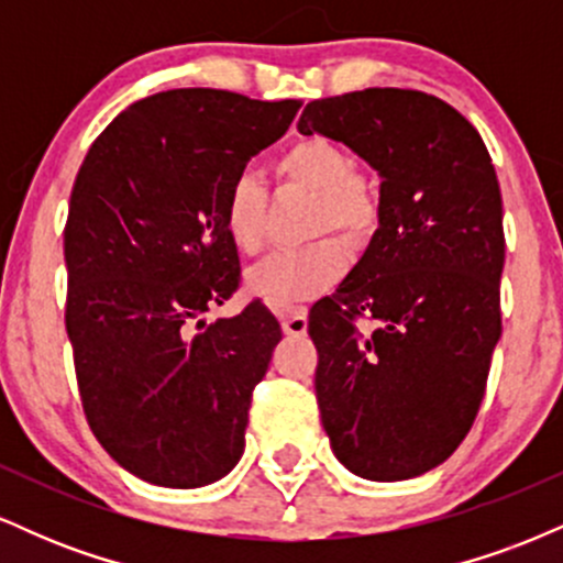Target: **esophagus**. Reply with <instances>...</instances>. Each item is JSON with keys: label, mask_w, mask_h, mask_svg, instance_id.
I'll list each match as a JSON object with an SVG mask.
<instances>
[{"label": "esophagus", "mask_w": 563, "mask_h": 563, "mask_svg": "<svg viewBox=\"0 0 563 563\" xmlns=\"http://www.w3.org/2000/svg\"><path fill=\"white\" fill-rule=\"evenodd\" d=\"M280 325L288 335H303V333H307V307L280 309Z\"/></svg>", "instance_id": "1"}]
</instances>
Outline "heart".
Here are the masks:
<instances>
[{
  "instance_id": "b5f03b06",
  "label": "heart",
  "mask_w": 563,
  "mask_h": 563,
  "mask_svg": "<svg viewBox=\"0 0 563 563\" xmlns=\"http://www.w3.org/2000/svg\"><path fill=\"white\" fill-rule=\"evenodd\" d=\"M280 185L299 187L314 196L309 209V235L339 232L352 249H363L384 219V192L373 172L354 164L341 142L322 134L294 140L275 158ZM269 192L260 177L241 174L222 203V228L232 249L243 256L262 254L267 245ZM339 238H320L301 249L267 256L251 269L249 283L273 307L286 309L331 290L349 267V251Z\"/></svg>"
}]
</instances>
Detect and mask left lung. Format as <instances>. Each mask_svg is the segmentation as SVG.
Here are the masks:
<instances>
[{
  "mask_svg": "<svg viewBox=\"0 0 563 563\" xmlns=\"http://www.w3.org/2000/svg\"><path fill=\"white\" fill-rule=\"evenodd\" d=\"M299 132L344 142L384 177L365 256L309 312L322 429L352 474L412 479L466 439L503 331L493 158L466 115L418 89L312 100Z\"/></svg>",
  "mask_w": 563,
  "mask_h": 563,
  "instance_id": "8db88e82",
  "label": "left lung"
}]
</instances>
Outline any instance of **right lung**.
<instances>
[{
    "label": "right lung",
    "instance_id": "right-lung-1",
    "mask_svg": "<svg viewBox=\"0 0 563 563\" xmlns=\"http://www.w3.org/2000/svg\"><path fill=\"white\" fill-rule=\"evenodd\" d=\"M299 108L169 89L115 115L76 174L63 251L84 416L121 468L158 487H203L243 455L280 322L262 301L211 325L203 314L241 286L224 196Z\"/></svg>",
    "mask_w": 563,
    "mask_h": 563
}]
</instances>
